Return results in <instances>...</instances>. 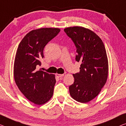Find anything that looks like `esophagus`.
<instances>
[{"mask_svg": "<svg viewBox=\"0 0 126 126\" xmlns=\"http://www.w3.org/2000/svg\"><path fill=\"white\" fill-rule=\"evenodd\" d=\"M63 76H64L63 74H56V77H57V78H62V77H63Z\"/></svg>", "mask_w": 126, "mask_h": 126, "instance_id": "esophagus-1", "label": "esophagus"}]
</instances>
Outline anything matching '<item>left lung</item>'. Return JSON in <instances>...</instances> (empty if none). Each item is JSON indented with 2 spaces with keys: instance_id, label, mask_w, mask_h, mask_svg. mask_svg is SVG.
I'll return each mask as SVG.
<instances>
[{
  "instance_id": "left-lung-1",
  "label": "left lung",
  "mask_w": 126,
  "mask_h": 126,
  "mask_svg": "<svg viewBox=\"0 0 126 126\" xmlns=\"http://www.w3.org/2000/svg\"><path fill=\"white\" fill-rule=\"evenodd\" d=\"M76 47V61L81 63L80 72L73 74L74 84L69 87L72 98L87 103L95 98L108 79V59L104 43L94 32L81 27L64 29Z\"/></svg>"
}]
</instances>
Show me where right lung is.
I'll list each match as a JSON object with an SVG mask.
<instances>
[{
    "mask_svg": "<svg viewBox=\"0 0 126 126\" xmlns=\"http://www.w3.org/2000/svg\"><path fill=\"white\" fill-rule=\"evenodd\" d=\"M59 28H44L32 30L18 45L14 62V75L17 86L28 100L41 105L53 95L55 75L37 70L44 58V49L57 36Z\"/></svg>",
    "mask_w": 126,
    "mask_h": 126,
    "instance_id": "right-lung-1",
    "label": "right lung"
}]
</instances>
